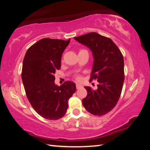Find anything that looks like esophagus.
I'll use <instances>...</instances> for the list:
<instances>
[{
  "mask_svg": "<svg viewBox=\"0 0 150 150\" xmlns=\"http://www.w3.org/2000/svg\"><path fill=\"white\" fill-rule=\"evenodd\" d=\"M81 87H82V86H81L80 84H78V83H77V84H76V87H77V88H80Z\"/></svg>",
  "mask_w": 150,
  "mask_h": 150,
  "instance_id": "obj_1",
  "label": "esophagus"
}]
</instances>
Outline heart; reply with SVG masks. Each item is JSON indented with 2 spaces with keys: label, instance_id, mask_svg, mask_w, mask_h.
I'll return each mask as SVG.
<instances>
[{
  "label": "heart",
  "instance_id": "1",
  "mask_svg": "<svg viewBox=\"0 0 150 150\" xmlns=\"http://www.w3.org/2000/svg\"><path fill=\"white\" fill-rule=\"evenodd\" d=\"M75 79L78 81H80L81 79H82V77H81L79 75H76L75 76Z\"/></svg>",
  "mask_w": 150,
  "mask_h": 150
}]
</instances>
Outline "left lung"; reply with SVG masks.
Instances as JSON below:
<instances>
[{
  "label": "left lung",
  "instance_id": "left-lung-1",
  "mask_svg": "<svg viewBox=\"0 0 150 150\" xmlns=\"http://www.w3.org/2000/svg\"><path fill=\"white\" fill-rule=\"evenodd\" d=\"M74 38L92 51L94 63L90 81L98 82L96 90L85 87L87 95L83 105L92 115L103 116L115 108L120 98L124 81L123 55L110 38L96 32Z\"/></svg>",
  "mask_w": 150,
  "mask_h": 150
}]
</instances>
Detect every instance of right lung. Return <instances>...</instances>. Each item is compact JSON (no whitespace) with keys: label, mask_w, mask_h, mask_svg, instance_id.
Listing matches in <instances>:
<instances>
[{"label":"right lung","mask_w":150,"mask_h":150,"mask_svg":"<svg viewBox=\"0 0 150 150\" xmlns=\"http://www.w3.org/2000/svg\"><path fill=\"white\" fill-rule=\"evenodd\" d=\"M69 42L43 38L28 48L23 60L22 79L28 99L35 112L47 120H58L65 115L68 100L76 91L71 81L59 87L54 83V74L60 69L62 54Z\"/></svg>","instance_id":"1"}]
</instances>
